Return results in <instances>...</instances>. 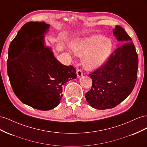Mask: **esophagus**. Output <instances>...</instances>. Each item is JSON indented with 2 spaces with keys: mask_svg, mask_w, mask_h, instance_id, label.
<instances>
[{
  "mask_svg": "<svg viewBox=\"0 0 147 147\" xmlns=\"http://www.w3.org/2000/svg\"><path fill=\"white\" fill-rule=\"evenodd\" d=\"M76 74H77V76L78 78H80L81 77L82 75H83V73H82V71L81 70V69H78L77 70V72H76Z\"/></svg>",
  "mask_w": 147,
  "mask_h": 147,
  "instance_id": "1",
  "label": "esophagus"
}]
</instances>
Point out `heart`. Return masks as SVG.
<instances>
[{"mask_svg":"<svg viewBox=\"0 0 147 147\" xmlns=\"http://www.w3.org/2000/svg\"><path fill=\"white\" fill-rule=\"evenodd\" d=\"M71 47L76 55L83 58L86 69L94 70L106 63L111 53L113 44L103 36L94 35L73 41Z\"/></svg>","mask_w":147,"mask_h":147,"instance_id":"heart-1","label":"heart"}]
</instances>
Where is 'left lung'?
I'll list each match as a JSON object with an SVG mask.
<instances>
[{"mask_svg": "<svg viewBox=\"0 0 147 147\" xmlns=\"http://www.w3.org/2000/svg\"><path fill=\"white\" fill-rule=\"evenodd\" d=\"M113 34L122 42L107 63L89 74L91 89L85 95L90 105L98 110L116 107L126 98L135 86L139 58L132 39L124 29L116 26Z\"/></svg>", "mask_w": 147, "mask_h": 147, "instance_id": "obj_1", "label": "left lung"}]
</instances>
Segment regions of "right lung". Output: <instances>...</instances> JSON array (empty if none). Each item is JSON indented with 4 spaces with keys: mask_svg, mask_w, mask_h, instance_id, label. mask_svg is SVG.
Returning <instances> with one entry per match:
<instances>
[{
    "mask_svg": "<svg viewBox=\"0 0 147 147\" xmlns=\"http://www.w3.org/2000/svg\"><path fill=\"white\" fill-rule=\"evenodd\" d=\"M49 28L44 22L24 24L13 39V44L20 48L19 55L7 60L8 75L16 97L27 105L43 111L57 107L63 87L77 78L73 66L61 64L51 49L44 47V34Z\"/></svg>",
    "mask_w": 147,
    "mask_h": 147,
    "instance_id": "right-lung-1",
    "label": "right lung"
}]
</instances>
